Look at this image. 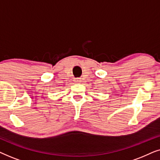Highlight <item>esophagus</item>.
<instances>
[{
    "mask_svg": "<svg viewBox=\"0 0 160 160\" xmlns=\"http://www.w3.org/2000/svg\"><path fill=\"white\" fill-rule=\"evenodd\" d=\"M75 82H81V78H76V79H75Z\"/></svg>",
    "mask_w": 160,
    "mask_h": 160,
    "instance_id": "obj_1",
    "label": "esophagus"
}]
</instances>
